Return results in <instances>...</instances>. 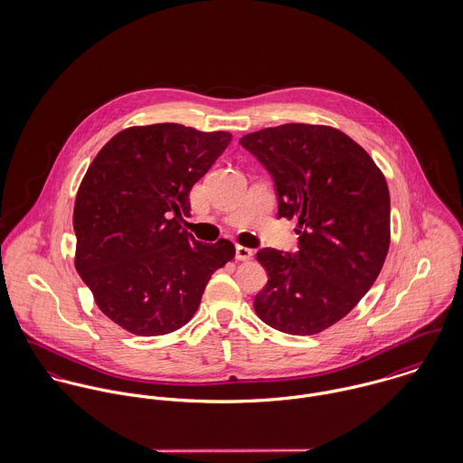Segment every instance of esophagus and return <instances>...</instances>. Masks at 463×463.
<instances>
[{
	"label": "esophagus",
	"mask_w": 463,
	"mask_h": 463,
	"mask_svg": "<svg viewBox=\"0 0 463 463\" xmlns=\"http://www.w3.org/2000/svg\"><path fill=\"white\" fill-rule=\"evenodd\" d=\"M235 259L241 260V262L251 260V259H253V250L244 248V246H237V248H235Z\"/></svg>",
	"instance_id": "1"
}]
</instances>
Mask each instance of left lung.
Instances as JSON below:
<instances>
[{"label": "left lung", "instance_id": "1", "mask_svg": "<svg viewBox=\"0 0 463 463\" xmlns=\"http://www.w3.org/2000/svg\"><path fill=\"white\" fill-rule=\"evenodd\" d=\"M241 146L269 171L278 215L298 219V253L264 248L257 316L274 330L316 335L345 317L376 281L391 244L383 173L345 133L290 123L248 133Z\"/></svg>", "mask_w": 463, "mask_h": 463}]
</instances>
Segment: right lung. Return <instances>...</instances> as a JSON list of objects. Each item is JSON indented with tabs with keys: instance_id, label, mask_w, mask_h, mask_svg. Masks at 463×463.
Listing matches in <instances>:
<instances>
[{
	"instance_id": "1",
	"label": "right lung",
	"mask_w": 463,
	"mask_h": 463,
	"mask_svg": "<svg viewBox=\"0 0 463 463\" xmlns=\"http://www.w3.org/2000/svg\"><path fill=\"white\" fill-rule=\"evenodd\" d=\"M232 133L162 123L114 135L89 165L74 201V267L99 310L140 336L187 325L210 276L235 257L221 239L182 230L189 194Z\"/></svg>"
}]
</instances>
